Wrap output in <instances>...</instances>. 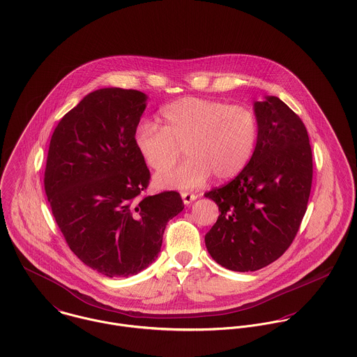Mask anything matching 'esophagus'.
I'll return each mask as SVG.
<instances>
[{
  "label": "esophagus",
  "mask_w": 357,
  "mask_h": 357,
  "mask_svg": "<svg viewBox=\"0 0 357 357\" xmlns=\"http://www.w3.org/2000/svg\"><path fill=\"white\" fill-rule=\"evenodd\" d=\"M181 198H183V201H184V204H192V201H195V199L198 198V195H195V194H192V192L184 191V192H181Z\"/></svg>",
  "instance_id": "esophagus-1"
}]
</instances>
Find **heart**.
Segmentation results:
<instances>
[{
  "label": "heart",
  "instance_id": "heart-1",
  "mask_svg": "<svg viewBox=\"0 0 357 357\" xmlns=\"http://www.w3.org/2000/svg\"><path fill=\"white\" fill-rule=\"evenodd\" d=\"M163 126L144 121L135 132V143L146 163L160 174L156 183L167 188H197L214 174L218 180L239 174L250 162L259 136L258 116L248 105L184 98L160 111Z\"/></svg>",
  "mask_w": 357,
  "mask_h": 357
}]
</instances>
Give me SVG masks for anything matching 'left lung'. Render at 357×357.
Segmentation results:
<instances>
[{
    "mask_svg": "<svg viewBox=\"0 0 357 357\" xmlns=\"http://www.w3.org/2000/svg\"><path fill=\"white\" fill-rule=\"evenodd\" d=\"M259 136L248 166L204 194L220 215L204 236L222 266L249 272L276 261L293 243L312 187V150L301 118L279 98L255 102Z\"/></svg>",
    "mask_w": 357,
    "mask_h": 357,
    "instance_id": "8db88e82",
    "label": "left lung"
}]
</instances>
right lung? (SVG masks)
I'll use <instances>...</instances> for the list:
<instances>
[{
  "instance_id": "1",
  "label": "right lung",
  "mask_w": 357,
  "mask_h": 357,
  "mask_svg": "<svg viewBox=\"0 0 357 357\" xmlns=\"http://www.w3.org/2000/svg\"><path fill=\"white\" fill-rule=\"evenodd\" d=\"M146 95L105 88L85 96L52 135L44 187L68 248L108 278H128L158 257L177 191L144 195L151 173L135 143Z\"/></svg>"
}]
</instances>
